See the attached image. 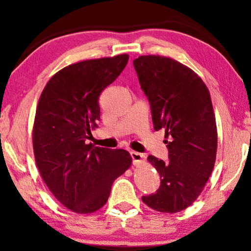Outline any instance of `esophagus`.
<instances>
[{"label":"esophagus","instance_id":"1","mask_svg":"<svg viewBox=\"0 0 251 251\" xmlns=\"http://www.w3.org/2000/svg\"><path fill=\"white\" fill-rule=\"evenodd\" d=\"M130 155H131V159H132V162L135 166H140V164H144L145 163V160H146V156L144 155L142 153H138V152H130Z\"/></svg>","mask_w":251,"mask_h":251}]
</instances>
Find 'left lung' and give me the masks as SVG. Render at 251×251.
Wrapping results in <instances>:
<instances>
[{"instance_id":"1","label":"left lung","mask_w":251,"mask_h":251,"mask_svg":"<svg viewBox=\"0 0 251 251\" xmlns=\"http://www.w3.org/2000/svg\"><path fill=\"white\" fill-rule=\"evenodd\" d=\"M133 66L149 98L154 129L164 130L169 151L167 162L147 157L161 185L142 200L154 210L175 214L197 200L214 170L217 126L210 92L194 71L169 57L139 56Z\"/></svg>"}]
</instances>
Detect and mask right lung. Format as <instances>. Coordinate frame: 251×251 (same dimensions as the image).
<instances>
[{
    "mask_svg": "<svg viewBox=\"0 0 251 251\" xmlns=\"http://www.w3.org/2000/svg\"><path fill=\"white\" fill-rule=\"evenodd\" d=\"M128 60L123 53L68 65L40 96L33 126L36 167L53 197L76 214L105 205L113 181L131 167L126 150L87 144L100 119L99 96Z\"/></svg>",
    "mask_w": 251,
    "mask_h": 251,
    "instance_id": "add662e5",
    "label": "right lung"
}]
</instances>
